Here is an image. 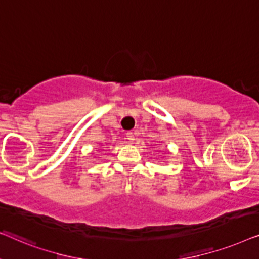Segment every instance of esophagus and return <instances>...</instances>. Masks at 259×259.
Wrapping results in <instances>:
<instances>
[{
    "label": "esophagus",
    "mask_w": 259,
    "mask_h": 259,
    "mask_svg": "<svg viewBox=\"0 0 259 259\" xmlns=\"http://www.w3.org/2000/svg\"><path fill=\"white\" fill-rule=\"evenodd\" d=\"M126 139L128 140V141H131V143H133V140H134V134L132 133V132H128L126 134Z\"/></svg>",
    "instance_id": "34e87169"
}]
</instances>
